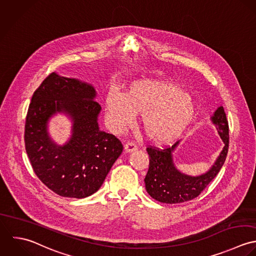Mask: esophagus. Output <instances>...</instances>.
<instances>
[{
    "label": "esophagus",
    "mask_w": 256,
    "mask_h": 256,
    "mask_svg": "<svg viewBox=\"0 0 256 256\" xmlns=\"http://www.w3.org/2000/svg\"><path fill=\"white\" fill-rule=\"evenodd\" d=\"M138 150V146L134 142H128L124 144L126 152H134Z\"/></svg>",
    "instance_id": "obj_1"
}]
</instances>
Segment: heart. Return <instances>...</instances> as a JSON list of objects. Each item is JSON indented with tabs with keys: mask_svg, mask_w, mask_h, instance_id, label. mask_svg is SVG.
Here are the masks:
<instances>
[{
	"mask_svg": "<svg viewBox=\"0 0 256 256\" xmlns=\"http://www.w3.org/2000/svg\"><path fill=\"white\" fill-rule=\"evenodd\" d=\"M106 120L110 128L122 132L140 114L144 134L156 142H167L191 124L196 114L193 97L173 82L140 79L128 84L124 94L110 87L104 98Z\"/></svg>",
	"mask_w": 256,
	"mask_h": 256,
	"instance_id": "b5f03b06",
	"label": "heart"
}]
</instances>
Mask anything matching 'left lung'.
<instances>
[{
    "label": "left lung",
    "mask_w": 256,
    "mask_h": 256,
    "mask_svg": "<svg viewBox=\"0 0 256 256\" xmlns=\"http://www.w3.org/2000/svg\"><path fill=\"white\" fill-rule=\"evenodd\" d=\"M218 134L224 146L212 166L204 174L191 176L181 172L174 163L173 152L180 142L171 148L159 150L148 148L150 155V168L146 176V189L148 193L160 203L179 204L197 198L218 175L222 167L228 150V124L224 108L218 106L210 116Z\"/></svg>",
    "instance_id": "obj_1"
}]
</instances>
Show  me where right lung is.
I'll return each instance as SVG.
<instances>
[{"label":"right lung","mask_w":256,"mask_h":256,"mask_svg":"<svg viewBox=\"0 0 256 256\" xmlns=\"http://www.w3.org/2000/svg\"><path fill=\"white\" fill-rule=\"evenodd\" d=\"M95 88L75 78L48 75L32 95L26 128V150L34 173L54 193L82 199L96 193L122 152V142L99 128L101 106ZM58 112L72 120V136L63 146L48 134Z\"/></svg>","instance_id":"1"}]
</instances>
